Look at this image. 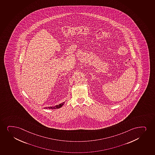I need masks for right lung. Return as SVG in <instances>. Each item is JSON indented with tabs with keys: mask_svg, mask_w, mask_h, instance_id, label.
Listing matches in <instances>:
<instances>
[{
	"mask_svg": "<svg viewBox=\"0 0 155 155\" xmlns=\"http://www.w3.org/2000/svg\"><path fill=\"white\" fill-rule=\"evenodd\" d=\"M65 102H63V103H61V104H59L58 105H56L55 107H44V108H45V109H59L60 107H61L63 105H64V104Z\"/></svg>",
	"mask_w": 155,
	"mask_h": 155,
	"instance_id": "add662e5",
	"label": "right lung"
}]
</instances>
